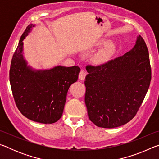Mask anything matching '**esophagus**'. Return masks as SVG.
<instances>
[{
    "label": "esophagus",
    "mask_w": 159,
    "mask_h": 159,
    "mask_svg": "<svg viewBox=\"0 0 159 159\" xmlns=\"http://www.w3.org/2000/svg\"><path fill=\"white\" fill-rule=\"evenodd\" d=\"M86 75H87V72H86V71H85V70L82 69L81 71H80L79 75V79H80V80H84L85 76H86Z\"/></svg>",
    "instance_id": "34e87169"
}]
</instances>
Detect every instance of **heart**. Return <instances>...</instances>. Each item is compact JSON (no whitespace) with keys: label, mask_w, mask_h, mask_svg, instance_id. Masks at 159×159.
Returning <instances> with one entry per match:
<instances>
[{"label":"heart","mask_w":159,"mask_h":159,"mask_svg":"<svg viewBox=\"0 0 159 159\" xmlns=\"http://www.w3.org/2000/svg\"><path fill=\"white\" fill-rule=\"evenodd\" d=\"M106 43L105 41H102L99 43V45H103ZM116 50V46L114 43H109L100 52H99L95 57V61L98 63L102 62L107 60L114 55Z\"/></svg>","instance_id":"1"}]
</instances>
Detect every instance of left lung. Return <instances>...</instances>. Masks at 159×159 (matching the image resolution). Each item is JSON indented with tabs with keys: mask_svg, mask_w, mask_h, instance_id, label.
<instances>
[{
	"mask_svg": "<svg viewBox=\"0 0 159 159\" xmlns=\"http://www.w3.org/2000/svg\"><path fill=\"white\" fill-rule=\"evenodd\" d=\"M85 103L89 119L100 128H113L133 119L149 89V51L141 36L123 56L102 65L86 66Z\"/></svg>",
	"mask_w": 159,
	"mask_h": 159,
	"instance_id": "obj_1",
	"label": "left lung"
}]
</instances>
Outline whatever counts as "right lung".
Segmentation results:
<instances>
[{
  "instance_id": "1",
  "label": "right lung",
  "mask_w": 159,
  "mask_h": 159,
  "mask_svg": "<svg viewBox=\"0 0 159 159\" xmlns=\"http://www.w3.org/2000/svg\"><path fill=\"white\" fill-rule=\"evenodd\" d=\"M34 26L30 24L20 38L10 65V83L21 114L33 121L48 124L61 117L67 92L77 81L80 69L60 65L36 70L28 66L23 55V41Z\"/></svg>"
}]
</instances>
